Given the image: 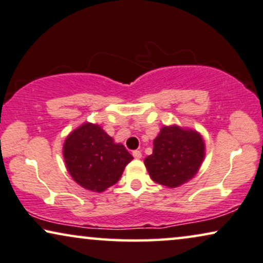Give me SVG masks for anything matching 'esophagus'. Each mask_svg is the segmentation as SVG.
Wrapping results in <instances>:
<instances>
[{"instance_id": "obj_1", "label": "esophagus", "mask_w": 263, "mask_h": 263, "mask_svg": "<svg viewBox=\"0 0 263 263\" xmlns=\"http://www.w3.org/2000/svg\"><path fill=\"white\" fill-rule=\"evenodd\" d=\"M132 155H134L135 159H141V157H142V153L139 152V150H135V152L132 153Z\"/></svg>"}]
</instances>
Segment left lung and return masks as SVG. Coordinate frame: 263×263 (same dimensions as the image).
<instances>
[{
  "label": "left lung",
  "mask_w": 263,
  "mask_h": 263,
  "mask_svg": "<svg viewBox=\"0 0 263 263\" xmlns=\"http://www.w3.org/2000/svg\"><path fill=\"white\" fill-rule=\"evenodd\" d=\"M205 156L199 132L178 125L163 126L154 139L152 155L144 159L149 176L157 184L174 189L197 174Z\"/></svg>",
  "instance_id": "1"
}]
</instances>
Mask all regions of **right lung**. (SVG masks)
<instances>
[{
    "label": "right lung",
    "mask_w": 263,
    "mask_h": 263,
    "mask_svg": "<svg viewBox=\"0 0 263 263\" xmlns=\"http://www.w3.org/2000/svg\"><path fill=\"white\" fill-rule=\"evenodd\" d=\"M64 159L77 184L92 192H103L118 183L134 156L100 125L84 122L66 138Z\"/></svg>",
    "instance_id": "obj_1"
}]
</instances>
